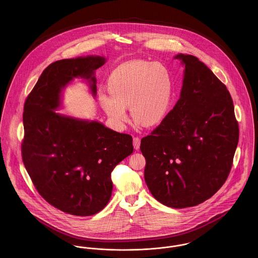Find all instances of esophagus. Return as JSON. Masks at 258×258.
<instances>
[{"label":"esophagus","instance_id":"obj_1","mask_svg":"<svg viewBox=\"0 0 258 258\" xmlns=\"http://www.w3.org/2000/svg\"><path fill=\"white\" fill-rule=\"evenodd\" d=\"M133 143H134V147H135V150H138L140 147V139L138 137H134Z\"/></svg>","mask_w":258,"mask_h":258}]
</instances>
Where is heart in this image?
<instances>
[{
	"instance_id": "obj_1",
	"label": "heart",
	"mask_w": 258,
	"mask_h": 258,
	"mask_svg": "<svg viewBox=\"0 0 258 258\" xmlns=\"http://www.w3.org/2000/svg\"><path fill=\"white\" fill-rule=\"evenodd\" d=\"M107 89L110 96L100 94L98 101L116 126L122 127L126 122L128 106L135 121L154 126L161 123L170 110L174 82L163 63L133 61L110 74Z\"/></svg>"
}]
</instances>
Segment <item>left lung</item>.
Masks as SVG:
<instances>
[{
    "instance_id": "left-lung-1",
    "label": "left lung",
    "mask_w": 258,
    "mask_h": 258,
    "mask_svg": "<svg viewBox=\"0 0 258 258\" xmlns=\"http://www.w3.org/2000/svg\"><path fill=\"white\" fill-rule=\"evenodd\" d=\"M184 66L175 106L141 139L145 181L153 197L171 208L197 206L226 181L239 140L232 98L208 67L192 55Z\"/></svg>"
}]
</instances>
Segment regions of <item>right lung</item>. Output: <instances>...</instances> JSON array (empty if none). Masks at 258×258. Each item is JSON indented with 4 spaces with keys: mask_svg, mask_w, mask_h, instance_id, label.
<instances>
[{
    "mask_svg": "<svg viewBox=\"0 0 258 258\" xmlns=\"http://www.w3.org/2000/svg\"><path fill=\"white\" fill-rule=\"evenodd\" d=\"M105 61L87 56L54 61L25 101L21 153L26 170L50 205L74 216H92L107 205L111 172L134 151L130 135L55 112L62 89L74 78L88 80L96 96L95 71Z\"/></svg>",
    "mask_w": 258,
    "mask_h": 258,
    "instance_id": "right-lung-1",
    "label": "right lung"
}]
</instances>
